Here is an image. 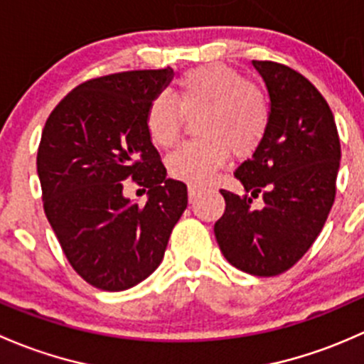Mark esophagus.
<instances>
[{"label": "esophagus", "mask_w": 364, "mask_h": 364, "mask_svg": "<svg viewBox=\"0 0 364 364\" xmlns=\"http://www.w3.org/2000/svg\"><path fill=\"white\" fill-rule=\"evenodd\" d=\"M201 189H203V187L198 186V183H189V201L196 200V196L200 194Z\"/></svg>", "instance_id": "esophagus-1"}]
</instances>
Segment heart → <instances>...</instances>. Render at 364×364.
Here are the masks:
<instances>
[{"label":"heart","instance_id":"b5f03b06","mask_svg":"<svg viewBox=\"0 0 364 364\" xmlns=\"http://www.w3.org/2000/svg\"><path fill=\"white\" fill-rule=\"evenodd\" d=\"M200 140L189 141L166 159L168 171L186 182H207L226 163L252 156L263 145L272 122V105L256 82L223 63L198 66L178 78L173 100L159 95L147 108L149 138L166 149L177 141L183 117H196Z\"/></svg>","mask_w":364,"mask_h":364}]
</instances>
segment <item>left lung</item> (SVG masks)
<instances>
[{
	"label": "left lung",
	"mask_w": 364,
	"mask_h": 364,
	"mask_svg": "<svg viewBox=\"0 0 364 364\" xmlns=\"http://www.w3.org/2000/svg\"><path fill=\"white\" fill-rule=\"evenodd\" d=\"M252 65L268 89L272 122L263 145L235 170L245 194L220 189L226 210L213 233L231 264L275 277L319 237L335 201L342 151L331 108L309 78L280 63ZM259 192L265 205L254 209Z\"/></svg>",
	"instance_id": "left-lung-1"
}]
</instances>
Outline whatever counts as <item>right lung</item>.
I'll return each mask as SVG.
<instances>
[{
	"label": "right lung",
	"instance_id": "1",
	"mask_svg": "<svg viewBox=\"0 0 364 364\" xmlns=\"http://www.w3.org/2000/svg\"><path fill=\"white\" fill-rule=\"evenodd\" d=\"M173 70H138L91 78L48 115L36 170L43 210L71 268L103 291H124L161 264L187 207V186L166 178L147 133V108ZM131 178L145 204L122 189Z\"/></svg>",
	"mask_w": 364,
	"mask_h": 364
}]
</instances>
